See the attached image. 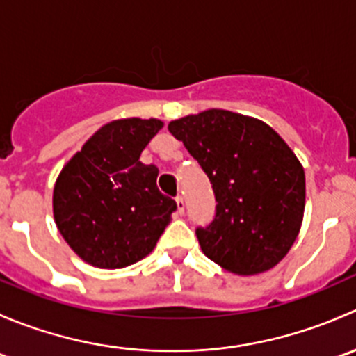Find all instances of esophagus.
Listing matches in <instances>:
<instances>
[{
  "instance_id": "1",
  "label": "esophagus",
  "mask_w": 356,
  "mask_h": 356,
  "mask_svg": "<svg viewBox=\"0 0 356 356\" xmlns=\"http://www.w3.org/2000/svg\"><path fill=\"white\" fill-rule=\"evenodd\" d=\"M175 203H177V211H179V215L184 213V208H186L184 198H182V196H177V198H175Z\"/></svg>"
}]
</instances>
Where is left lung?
I'll use <instances>...</instances> for the list:
<instances>
[{"label":"left lung","instance_id":"obj_1","mask_svg":"<svg viewBox=\"0 0 356 356\" xmlns=\"http://www.w3.org/2000/svg\"><path fill=\"white\" fill-rule=\"evenodd\" d=\"M168 131L208 175L215 218L196 229L203 253L225 270L254 275L288 254L305 211V170L265 122L229 110L177 118Z\"/></svg>","mask_w":356,"mask_h":356}]
</instances>
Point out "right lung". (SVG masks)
<instances>
[{"label": "right lung", "instance_id": "add662e5", "mask_svg": "<svg viewBox=\"0 0 356 356\" xmlns=\"http://www.w3.org/2000/svg\"><path fill=\"white\" fill-rule=\"evenodd\" d=\"M163 127L158 118H120L99 127L60 172L53 215L86 264L124 268L153 251L177 204L156 188L158 168L139 161Z\"/></svg>", "mask_w": 356, "mask_h": 356}]
</instances>
